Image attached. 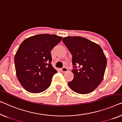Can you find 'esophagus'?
I'll return each instance as SVG.
<instances>
[{"label":"esophagus","mask_w":122,"mask_h":122,"mask_svg":"<svg viewBox=\"0 0 122 122\" xmlns=\"http://www.w3.org/2000/svg\"><path fill=\"white\" fill-rule=\"evenodd\" d=\"M61 71L62 72H63V73L66 72L68 71V68H67V67H63V68H62L61 69Z\"/></svg>","instance_id":"obj_1"}]
</instances>
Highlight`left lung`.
<instances>
[{"label":"left lung","instance_id":"1","mask_svg":"<svg viewBox=\"0 0 122 122\" xmlns=\"http://www.w3.org/2000/svg\"><path fill=\"white\" fill-rule=\"evenodd\" d=\"M62 41L72 55L74 78L68 83L77 93L89 94L102 81L107 60L99 45L81 37L63 38Z\"/></svg>","mask_w":122,"mask_h":122}]
</instances>
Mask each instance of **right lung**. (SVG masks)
I'll use <instances>...</instances> for the list:
<instances>
[{"mask_svg": "<svg viewBox=\"0 0 122 122\" xmlns=\"http://www.w3.org/2000/svg\"><path fill=\"white\" fill-rule=\"evenodd\" d=\"M62 38L54 34H39L25 39L20 45L14 59L16 76L28 92L39 93L50 86L57 73L51 63V50Z\"/></svg>", "mask_w": 122, "mask_h": 122, "instance_id": "add662e5", "label": "right lung"}]
</instances>
